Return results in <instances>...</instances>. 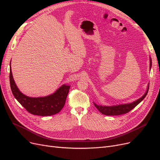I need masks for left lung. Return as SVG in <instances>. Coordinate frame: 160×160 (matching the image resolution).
I'll return each instance as SVG.
<instances>
[{
	"label": "left lung",
	"mask_w": 160,
	"mask_h": 160,
	"mask_svg": "<svg viewBox=\"0 0 160 160\" xmlns=\"http://www.w3.org/2000/svg\"><path fill=\"white\" fill-rule=\"evenodd\" d=\"M152 67V59L150 58V68H151ZM149 89V85L148 86V88L147 92L144 93V95L141 97L140 99H137V101L129 103V104H123V105H119L116 106H101L98 105L94 102L95 107L99 110L100 112H101L102 114L107 115V116H117V115H121L123 114H126L129 112L130 110L133 109L137 105H138L147 96Z\"/></svg>",
	"instance_id": "8db88e82"
}]
</instances>
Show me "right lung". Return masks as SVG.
Listing matches in <instances>:
<instances>
[{
    "mask_svg": "<svg viewBox=\"0 0 160 160\" xmlns=\"http://www.w3.org/2000/svg\"><path fill=\"white\" fill-rule=\"evenodd\" d=\"M10 84L12 92L18 101L33 115L52 116L59 112L63 108L70 86L63 85L54 93L44 97H29L18 89L10 69Z\"/></svg>",
    "mask_w": 160,
    "mask_h": 160,
    "instance_id": "1",
    "label": "right lung"
}]
</instances>
